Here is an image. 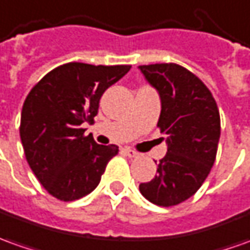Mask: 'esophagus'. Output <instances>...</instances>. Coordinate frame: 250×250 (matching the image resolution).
Wrapping results in <instances>:
<instances>
[{
  "label": "esophagus",
  "instance_id": "1",
  "mask_svg": "<svg viewBox=\"0 0 250 250\" xmlns=\"http://www.w3.org/2000/svg\"><path fill=\"white\" fill-rule=\"evenodd\" d=\"M122 151L125 152V155H128L129 158H137L139 156V152H136L135 149H132V148H124Z\"/></svg>",
  "mask_w": 250,
  "mask_h": 250
}]
</instances>
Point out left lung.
<instances>
[{"instance_id":"obj_1","label":"left lung","mask_w":250,"mask_h":250,"mask_svg":"<svg viewBox=\"0 0 250 250\" xmlns=\"http://www.w3.org/2000/svg\"><path fill=\"white\" fill-rule=\"evenodd\" d=\"M139 69L159 92L158 128L167 136V154L154 178L139 189L148 201L171 207L193 196L211 171L220 137L219 110L207 85L187 68L170 62Z\"/></svg>"}]
</instances>
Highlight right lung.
Instances as JSON below:
<instances>
[{"label":"right lung","mask_w":250,"mask_h":250,"mask_svg":"<svg viewBox=\"0 0 250 250\" xmlns=\"http://www.w3.org/2000/svg\"><path fill=\"white\" fill-rule=\"evenodd\" d=\"M130 65L68 62L49 72L24 101L20 139L25 159L51 196L73 201L91 193L114 144H96L85 136L84 122H94L103 92L130 70Z\"/></svg>","instance_id":"obj_1"}]
</instances>
